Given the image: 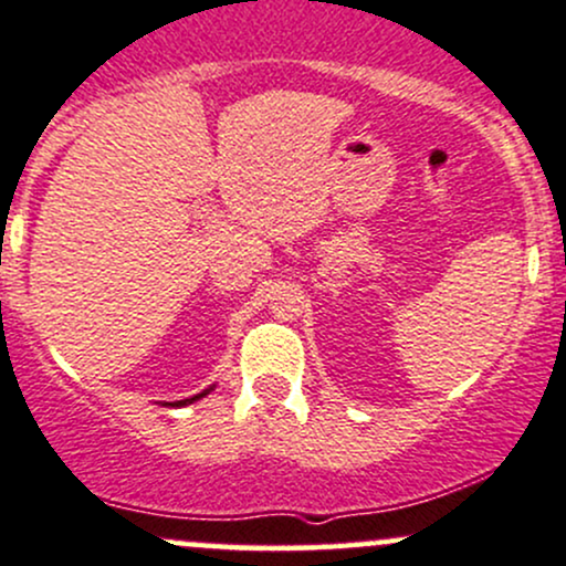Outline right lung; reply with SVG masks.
<instances>
[{"mask_svg": "<svg viewBox=\"0 0 566 566\" xmlns=\"http://www.w3.org/2000/svg\"><path fill=\"white\" fill-rule=\"evenodd\" d=\"M213 390V385L208 390H203V392H198V396H192V398H184V401H176V403H170V407H187V403H195V401H200V398L203 396H208V392Z\"/></svg>", "mask_w": 566, "mask_h": 566, "instance_id": "1", "label": "right lung"}]
</instances>
